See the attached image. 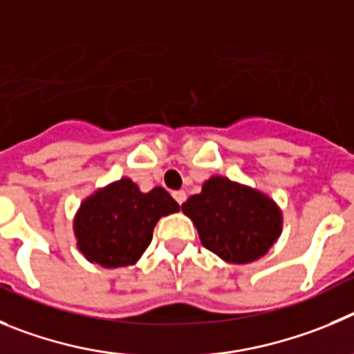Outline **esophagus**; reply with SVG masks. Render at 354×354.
I'll return each instance as SVG.
<instances>
[{
  "instance_id": "obj_1",
  "label": "esophagus",
  "mask_w": 354,
  "mask_h": 354,
  "mask_svg": "<svg viewBox=\"0 0 354 354\" xmlns=\"http://www.w3.org/2000/svg\"><path fill=\"white\" fill-rule=\"evenodd\" d=\"M173 197L176 199L178 205H183L185 201H187V194L183 192V190H178V192H173Z\"/></svg>"
}]
</instances>
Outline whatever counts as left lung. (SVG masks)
<instances>
[{"mask_svg": "<svg viewBox=\"0 0 354 354\" xmlns=\"http://www.w3.org/2000/svg\"><path fill=\"white\" fill-rule=\"evenodd\" d=\"M181 212L197 227L201 243L234 264L263 257L282 229V213L273 199L222 176L209 178Z\"/></svg>", "mask_w": 354, "mask_h": 354, "instance_id": "1", "label": "left lung"}]
</instances>
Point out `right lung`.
<instances>
[{
    "label": "right lung",
    "instance_id": "add662e5",
    "mask_svg": "<svg viewBox=\"0 0 354 354\" xmlns=\"http://www.w3.org/2000/svg\"><path fill=\"white\" fill-rule=\"evenodd\" d=\"M178 209L180 205L162 187L145 194L122 178L81 205L74 221L77 247L104 268L129 266L148 248L158 218Z\"/></svg>",
    "mask_w": 354,
    "mask_h": 354
}]
</instances>
